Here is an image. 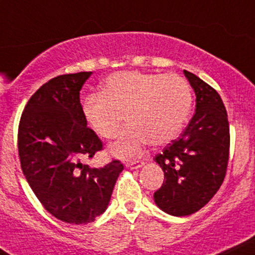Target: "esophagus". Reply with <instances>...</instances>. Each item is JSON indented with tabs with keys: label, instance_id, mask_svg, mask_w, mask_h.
Listing matches in <instances>:
<instances>
[{
	"label": "esophagus",
	"instance_id": "1",
	"mask_svg": "<svg viewBox=\"0 0 255 255\" xmlns=\"http://www.w3.org/2000/svg\"><path fill=\"white\" fill-rule=\"evenodd\" d=\"M145 162L142 160H135V161H128L126 162V166H129V168L132 169H139L144 165Z\"/></svg>",
	"mask_w": 255,
	"mask_h": 255
}]
</instances>
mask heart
<instances>
[{"instance_id": "heart-1", "label": "heart", "mask_w": 255, "mask_h": 255, "mask_svg": "<svg viewBox=\"0 0 255 255\" xmlns=\"http://www.w3.org/2000/svg\"><path fill=\"white\" fill-rule=\"evenodd\" d=\"M193 105L189 82L176 74L124 71L110 75L100 94L82 101V115L96 135L106 140L120 134L124 116L129 126L111 146L118 156L140 154L144 145H164L183 129Z\"/></svg>"}]
</instances>
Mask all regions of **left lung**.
<instances>
[{
  "label": "left lung",
  "mask_w": 255,
  "mask_h": 255,
  "mask_svg": "<svg viewBox=\"0 0 255 255\" xmlns=\"http://www.w3.org/2000/svg\"><path fill=\"white\" fill-rule=\"evenodd\" d=\"M184 75L195 91V114L183 134L154 157L165 178L154 200L175 217L198 212L219 190L230 146L228 114L217 90L186 70Z\"/></svg>",
  "instance_id": "left-lung-1"
}]
</instances>
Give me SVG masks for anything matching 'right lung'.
<instances>
[{
	"label": "right lung",
	"mask_w": 255,
	"mask_h": 255,
	"mask_svg": "<svg viewBox=\"0 0 255 255\" xmlns=\"http://www.w3.org/2000/svg\"><path fill=\"white\" fill-rule=\"evenodd\" d=\"M93 72L53 77L31 96L18 125V156L31 189L50 214L70 224L93 223L110 202L124 166L82 162L103 150L87 128L80 90Z\"/></svg>",
	"instance_id": "right-lung-1"
}]
</instances>
